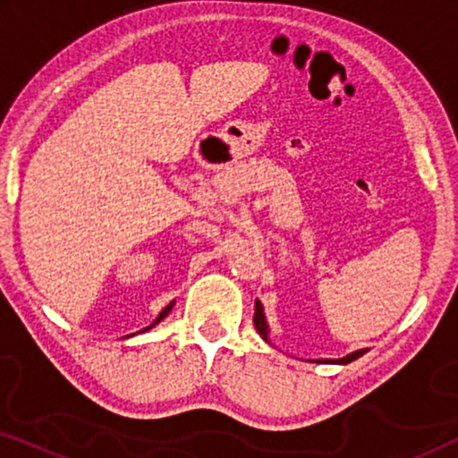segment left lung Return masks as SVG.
<instances>
[{"mask_svg":"<svg viewBox=\"0 0 458 458\" xmlns=\"http://www.w3.org/2000/svg\"><path fill=\"white\" fill-rule=\"evenodd\" d=\"M254 327L259 331L262 340L267 344H271V329H268V323H267V317H265V309H262L260 300H256V312H254ZM367 352V348L362 350H354V352H350L346 356H342V359H315V362H327V365H348V362H352L359 359Z\"/></svg>","mask_w":458,"mask_h":458,"instance_id":"8db88e82","label":"left lung"}]
</instances>
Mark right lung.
Returning a JSON list of instances; mask_svg holds the SVG:
<instances>
[{
	"label": "right lung",
	"mask_w": 458,
	"mask_h": 458,
	"mask_svg": "<svg viewBox=\"0 0 458 458\" xmlns=\"http://www.w3.org/2000/svg\"><path fill=\"white\" fill-rule=\"evenodd\" d=\"M173 306H174V300H173V302H171V304H166V306H165V309H162V310H160V315H158V317H156V321H154V323H149V325H148V327H146V329H141V331H148V329H152V327H156V325H158V323L162 321V318H165V317L168 315V312H171V310H173Z\"/></svg>",
	"instance_id": "add662e5"
}]
</instances>
